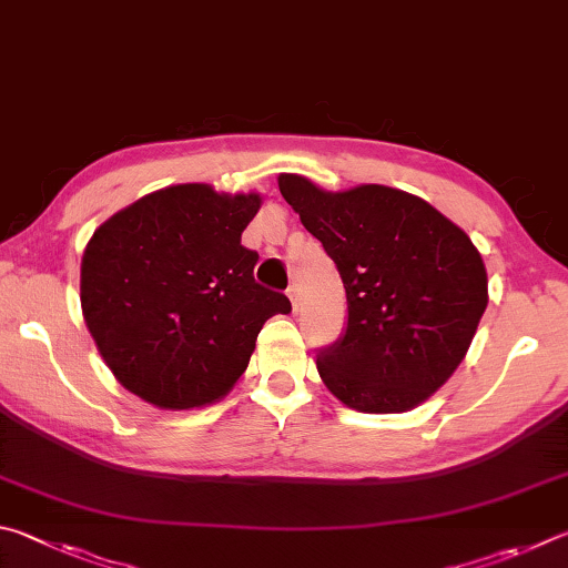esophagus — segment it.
Here are the masks:
<instances>
[{
	"label": "esophagus",
	"mask_w": 568,
	"mask_h": 568,
	"mask_svg": "<svg viewBox=\"0 0 568 568\" xmlns=\"http://www.w3.org/2000/svg\"><path fill=\"white\" fill-rule=\"evenodd\" d=\"M286 296H290V302H292V310H294V312L300 310V300H296V286H294V284L290 286V290H286Z\"/></svg>",
	"instance_id": "esophagus-1"
}]
</instances>
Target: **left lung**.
<instances>
[{
  "label": "left lung",
  "instance_id": "left-lung-1",
  "mask_svg": "<svg viewBox=\"0 0 568 568\" xmlns=\"http://www.w3.org/2000/svg\"><path fill=\"white\" fill-rule=\"evenodd\" d=\"M278 192L344 282V332L316 349L329 392L366 414H399L429 399L462 364L489 304L471 239L424 199L392 186L332 194L282 174Z\"/></svg>",
  "mask_w": 568,
  "mask_h": 568
}]
</instances>
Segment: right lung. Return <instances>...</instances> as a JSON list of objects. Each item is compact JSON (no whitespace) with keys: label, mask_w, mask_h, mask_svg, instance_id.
<instances>
[{"label":"right lung","mask_w":568,"mask_h":568,"mask_svg":"<svg viewBox=\"0 0 568 568\" xmlns=\"http://www.w3.org/2000/svg\"><path fill=\"white\" fill-rule=\"evenodd\" d=\"M256 194L179 184L122 209L89 239L82 310L99 354L129 392L194 409L232 389L282 292L256 284L242 232Z\"/></svg>","instance_id":"1"}]
</instances>
